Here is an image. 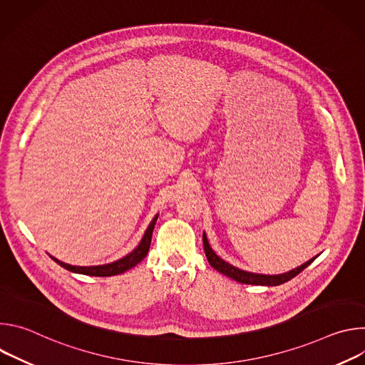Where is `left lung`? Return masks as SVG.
<instances>
[{"label":"left lung","mask_w":365,"mask_h":365,"mask_svg":"<svg viewBox=\"0 0 365 365\" xmlns=\"http://www.w3.org/2000/svg\"><path fill=\"white\" fill-rule=\"evenodd\" d=\"M203 250H205V254H206V258L207 262H210V264L218 270L220 273L231 277L232 280L238 282V283H242V284H257V286H279L282 283H286L289 280H292L293 277H296L300 272H303L314 259L317 258H310L309 262H306L304 264H302L300 267L294 269V270H290L284 274H276V276H267V274H257V273H250V272H244V270H240L234 266H231L230 263L224 262L222 258H220L214 251L212 248L210 247V244H207V240H206V235L203 234Z\"/></svg>","instance_id":"obj_1"}]
</instances>
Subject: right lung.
Returning a JSON list of instances; mask_svg holds the SVG:
<instances>
[{
  "mask_svg": "<svg viewBox=\"0 0 365 365\" xmlns=\"http://www.w3.org/2000/svg\"><path fill=\"white\" fill-rule=\"evenodd\" d=\"M158 217L155 215L151 221V224L148 225L141 242L138 244V247L130 252L128 255L123 257L121 259H117V262L114 263H110V264H103V266H92V267H78V266H71V264H66V263H62L59 262V259H56L55 257H51L55 259V262L62 266L63 269L72 272V273H79V274H86V276H95V277H108V276H117V274H121L127 270H130L131 267L137 266L141 259L147 255L148 252V248H150V244H151V237H153V230H154V225H155V221H158Z\"/></svg>",
  "mask_w": 365,
  "mask_h": 365,
  "instance_id": "right-lung-1",
  "label": "right lung"
}]
</instances>
